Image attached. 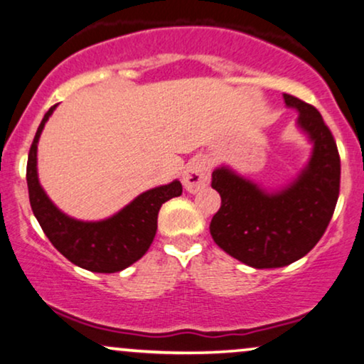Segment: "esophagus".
Listing matches in <instances>:
<instances>
[{"label":"esophagus","mask_w":364,"mask_h":364,"mask_svg":"<svg viewBox=\"0 0 364 364\" xmlns=\"http://www.w3.org/2000/svg\"><path fill=\"white\" fill-rule=\"evenodd\" d=\"M210 181V164L204 157H196L187 164L182 173V183L187 192L196 193L204 188Z\"/></svg>","instance_id":"esophagus-1"}]
</instances>
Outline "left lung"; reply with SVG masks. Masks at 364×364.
Wrapping results in <instances>:
<instances>
[{"mask_svg":"<svg viewBox=\"0 0 364 364\" xmlns=\"http://www.w3.org/2000/svg\"><path fill=\"white\" fill-rule=\"evenodd\" d=\"M296 125L313 144L308 164L279 191H266L228 165L212 172L220 209L210 235L223 251L256 269L284 267L304 257L323 237L339 196L341 162L336 141L313 105L284 93Z\"/></svg>","mask_w":364,"mask_h":364,"instance_id":"1","label":"left lung"}]
</instances>
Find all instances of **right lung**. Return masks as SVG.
I'll return each mask as SVG.
<instances>
[{
  "label": "right lung",
  "mask_w": 364,
  "mask_h": 364,
  "mask_svg": "<svg viewBox=\"0 0 364 364\" xmlns=\"http://www.w3.org/2000/svg\"><path fill=\"white\" fill-rule=\"evenodd\" d=\"M55 108L56 105L45 113L28 154L26 182L33 214L56 251L75 266L105 274L124 271L149 251L157 232L160 207L181 196L182 183L173 181L150 188L102 220H78L67 215L51 202L38 181V140Z\"/></svg>",
  "instance_id": "add662e5"
}]
</instances>
